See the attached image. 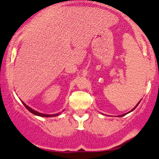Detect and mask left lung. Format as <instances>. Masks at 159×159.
Listing matches in <instances>:
<instances>
[{
    "label": "left lung",
    "mask_w": 159,
    "mask_h": 159,
    "mask_svg": "<svg viewBox=\"0 0 159 159\" xmlns=\"http://www.w3.org/2000/svg\"><path fill=\"white\" fill-rule=\"evenodd\" d=\"M139 103H140V102H139V103H138L137 104V105H136V106L135 107H134V108H133V109L132 110H131V111H129V112H128V113H130V112H131V111H132L133 110H134V109H135V108H136V107H137L138 106V105H139ZM128 113H126V114H124V115H119V117H122V116H124V115H127V114Z\"/></svg>",
    "instance_id": "obj_1"
}]
</instances>
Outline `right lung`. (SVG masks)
I'll list each match as a JSON object with an SVG mask.
<instances>
[{"label": "right lung", "mask_w": 159, "mask_h": 159, "mask_svg": "<svg viewBox=\"0 0 159 159\" xmlns=\"http://www.w3.org/2000/svg\"><path fill=\"white\" fill-rule=\"evenodd\" d=\"M22 103H23V105H25V108H27L28 111H29L30 112H31L32 114H34V115H38V116H40V117H46V118H49V117H55V116H57V115H60L61 112H59V113H57V114H54V115H48V114H43V113H40V112L37 111L32 109L31 108H30V107H28V105H26V104L25 103V102H22Z\"/></svg>", "instance_id": "add662e5"}]
</instances>
